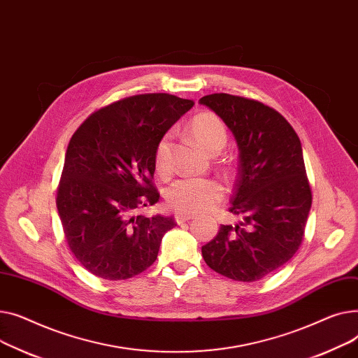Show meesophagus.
Masks as SVG:
<instances>
[{"instance_id":"esophagus-1","label":"esophagus","mask_w":358,"mask_h":358,"mask_svg":"<svg viewBox=\"0 0 358 358\" xmlns=\"http://www.w3.org/2000/svg\"><path fill=\"white\" fill-rule=\"evenodd\" d=\"M194 217L192 215H185V214H176L175 215V221L178 222V224H183V222H186V221H189V220H192Z\"/></svg>"}]
</instances>
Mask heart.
<instances>
[{
    "mask_svg": "<svg viewBox=\"0 0 358 358\" xmlns=\"http://www.w3.org/2000/svg\"><path fill=\"white\" fill-rule=\"evenodd\" d=\"M189 134L208 153L221 152L228 140L224 122L213 113H199L189 122ZM156 171L166 176L172 171V133H164L155 147ZM224 196L222 185L213 178H183L166 191V201L176 213L192 215L209 211Z\"/></svg>",
    "mask_w": 358,
    "mask_h": 358,
    "instance_id": "obj_1",
    "label": "heart"
}]
</instances>
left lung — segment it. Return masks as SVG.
<instances>
[{
	"label": "left lung",
	"mask_w": 358,
	"mask_h": 358,
	"mask_svg": "<svg viewBox=\"0 0 358 358\" xmlns=\"http://www.w3.org/2000/svg\"><path fill=\"white\" fill-rule=\"evenodd\" d=\"M199 103L218 114L237 140L238 178L228 211L243 218L221 225L202 257L228 279L256 282L285 266L303 240L312 191L301 140L260 101L211 94Z\"/></svg>",
	"instance_id": "obj_1"
}]
</instances>
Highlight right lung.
I'll return each instance as SVG.
<instances>
[{"label": "right lung", "instance_id": "right-lung-1", "mask_svg": "<svg viewBox=\"0 0 358 358\" xmlns=\"http://www.w3.org/2000/svg\"><path fill=\"white\" fill-rule=\"evenodd\" d=\"M194 107L171 94H140L92 113L73 133L56 191L63 233L96 278L125 280L157 259L172 217L134 215L160 195L153 183L159 138Z\"/></svg>", "mask_w": 358, "mask_h": 358}]
</instances>
